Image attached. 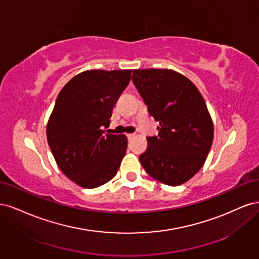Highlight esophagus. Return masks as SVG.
Segmentation results:
<instances>
[{
    "label": "esophagus",
    "mask_w": 259,
    "mask_h": 259,
    "mask_svg": "<svg viewBox=\"0 0 259 259\" xmlns=\"http://www.w3.org/2000/svg\"><path fill=\"white\" fill-rule=\"evenodd\" d=\"M126 136H127V138H128V139H132V138H133V137H134L135 135H134V134H127Z\"/></svg>",
    "instance_id": "1"
}]
</instances>
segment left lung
Returning a JSON list of instances; mask_svg holds the SVG:
<instances>
[{"mask_svg": "<svg viewBox=\"0 0 259 259\" xmlns=\"http://www.w3.org/2000/svg\"><path fill=\"white\" fill-rule=\"evenodd\" d=\"M132 80L160 123L158 136L147 137L139 155L147 173L158 182L179 186L198 173L214 138L204 99L188 77L168 69H136Z\"/></svg>", "mask_w": 259, "mask_h": 259, "instance_id": "obj_1", "label": "left lung"}]
</instances>
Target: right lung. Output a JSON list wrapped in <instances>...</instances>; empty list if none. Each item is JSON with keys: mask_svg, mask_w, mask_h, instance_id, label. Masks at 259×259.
<instances>
[{"mask_svg": "<svg viewBox=\"0 0 259 259\" xmlns=\"http://www.w3.org/2000/svg\"><path fill=\"white\" fill-rule=\"evenodd\" d=\"M131 75L132 70H88L58 94L46 128L49 146L62 173L83 188L108 183L121 165L127 138L105 128Z\"/></svg>", "mask_w": 259, "mask_h": 259, "instance_id": "right-lung-1", "label": "right lung"}]
</instances>
